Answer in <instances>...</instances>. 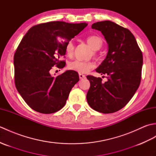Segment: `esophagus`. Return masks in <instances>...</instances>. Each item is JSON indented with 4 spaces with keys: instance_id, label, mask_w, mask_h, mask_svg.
<instances>
[{
    "instance_id": "1",
    "label": "esophagus",
    "mask_w": 156,
    "mask_h": 156,
    "mask_svg": "<svg viewBox=\"0 0 156 156\" xmlns=\"http://www.w3.org/2000/svg\"><path fill=\"white\" fill-rule=\"evenodd\" d=\"M79 78H80V80H83V79L86 78V76L82 74H79Z\"/></svg>"
}]
</instances>
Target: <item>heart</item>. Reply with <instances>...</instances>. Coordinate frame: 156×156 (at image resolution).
I'll use <instances>...</instances> for the list:
<instances>
[{"label":"heart","instance_id":"1","mask_svg":"<svg viewBox=\"0 0 156 156\" xmlns=\"http://www.w3.org/2000/svg\"><path fill=\"white\" fill-rule=\"evenodd\" d=\"M87 44L90 46V48L93 49L94 51H97L100 49L103 42H102V39L96 35L89 36L87 38ZM66 54L68 57H72L74 54V45L73 44L72 41H69L66 44L65 48ZM94 55L96 54L94 53ZM94 64L90 62H83L80 60H74L70 62L68 65V68L69 69L77 72L80 74H85L88 72L90 69L93 68Z\"/></svg>","mask_w":156,"mask_h":156}]
</instances>
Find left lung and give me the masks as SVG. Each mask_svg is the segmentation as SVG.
Segmentation results:
<instances>
[{"label":"left lung","mask_w":156,"mask_h":156,"mask_svg":"<svg viewBox=\"0 0 156 156\" xmlns=\"http://www.w3.org/2000/svg\"><path fill=\"white\" fill-rule=\"evenodd\" d=\"M92 29L100 31L108 44V53L96 71L107 75V81L87 76L90 87L88 105L102 113H112L123 108L140 87L143 55L129 29L111 21L97 22Z\"/></svg>","instance_id":"8db88e82"}]
</instances>
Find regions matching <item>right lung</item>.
Here are the masks:
<instances>
[{
	"label": "right lung",
	"instance_id": "right-lung-1",
	"mask_svg": "<svg viewBox=\"0 0 156 156\" xmlns=\"http://www.w3.org/2000/svg\"><path fill=\"white\" fill-rule=\"evenodd\" d=\"M88 25L87 23L53 21L32 27L25 35L14 55L15 87L34 111L44 114L64 107L69 92L79 81L78 72L66 70L54 77V66L63 68L68 42Z\"/></svg>",
	"mask_w": 156,
	"mask_h": 156
}]
</instances>
